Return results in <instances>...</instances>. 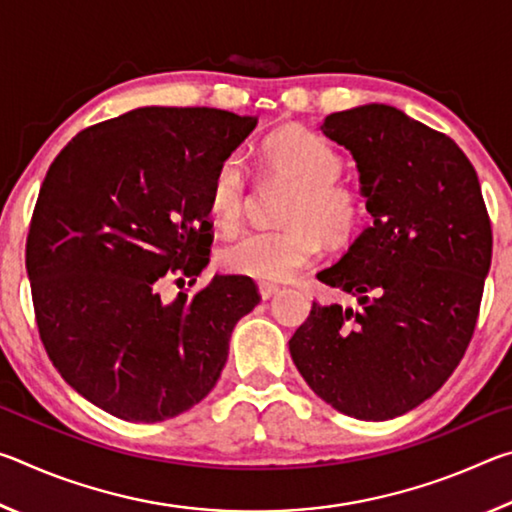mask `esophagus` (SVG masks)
<instances>
[{
	"mask_svg": "<svg viewBox=\"0 0 512 512\" xmlns=\"http://www.w3.org/2000/svg\"><path fill=\"white\" fill-rule=\"evenodd\" d=\"M259 296H262V300H271L273 296H275V293L277 291H280V289H277L275 287V284H266V282H262V284H259Z\"/></svg>",
	"mask_w": 512,
	"mask_h": 512,
	"instance_id": "34e87169",
	"label": "esophagus"
}]
</instances>
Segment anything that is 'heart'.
I'll list each match as a JSON object with an SVG mask.
<instances>
[{
    "instance_id": "obj_1",
    "label": "heart",
    "mask_w": 512,
    "mask_h": 512,
    "mask_svg": "<svg viewBox=\"0 0 512 512\" xmlns=\"http://www.w3.org/2000/svg\"><path fill=\"white\" fill-rule=\"evenodd\" d=\"M268 176L291 185L280 221L271 230H250L221 248L228 273L282 282L302 271L316 255L318 237L329 244L350 239L363 219L359 192L339 180L343 160L334 146L302 128H282L262 144ZM246 169L239 155L216 167L207 187V214L223 232L241 223L246 207Z\"/></svg>"
}]
</instances>
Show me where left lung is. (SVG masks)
I'll return each instance as SVG.
<instances>
[{"instance_id":"obj_1","label":"left lung","mask_w":512,"mask_h":512,"mask_svg":"<svg viewBox=\"0 0 512 512\" xmlns=\"http://www.w3.org/2000/svg\"><path fill=\"white\" fill-rule=\"evenodd\" d=\"M320 131L352 153L372 221L318 273L359 307L314 302L291 359L336 411L391 420L429 400L470 345L490 216L458 144L402 110L368 103L327 115Z\"/></svg>"}]
</instances>
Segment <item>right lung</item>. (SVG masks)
<instances>
[{
  "instance_id": "right-lung-1",
  "label": "right lung",
  "mask_w": 512,
  "mask_h": 512,
  "mask_svg": "<svg viewBox=\"0 0 512 512\" xmlns=\"http://www.w3.org/2000/svg\"><path fill=\"white\" fill-rule=\"evenodd\" d=\"M255 126L216 108H137L51 162L27 239L36 323L67 384L115 418L162 422L201 402L259 302L244 275H214L194 298L158 291L210 262L207 187Z\"/></svg>"
}]
</instances>
